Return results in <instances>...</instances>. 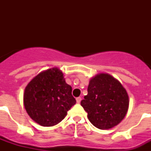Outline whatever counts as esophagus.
I'll use <instances>...</instances> for the list:
<instances>
[{"label": "esophagus", "mask_w": 151, "mask_h": 151, "mask_svg": "<svg viewBox=\"0 0 151 151\" xmlns=\"http://www.w3.org/2000/svg\"><path fill=\"white\" fill-rule=\"evenodd\" d=\"M81 101H82V98H81V97H77V98H76V102L78 103V104H79V103L81 102Z\"/></svg>", "instance_id": "34e87169"}]
</instances>
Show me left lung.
Here are the masks:
<instances>
[{
  "mask_svg": "<svg viewBox=\"0 0 151 151\" xmlns=\"http://www.w3.org/2000/svg\"><path fill=\"white\" fill-rule=\"evenodd\" d=\"M88 118L96 128L110 129L120 123L129 106L122 84L108 73H98L89 81L88 94L81 101Z\"/></svg>",
  "mask_w": 151,
  "mask_h": 151,
  "instance_id": "1",
  "label": "left lung"
}]
</instances>
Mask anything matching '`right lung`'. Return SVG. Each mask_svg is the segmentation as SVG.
I'll return each instance as SVG.
<instances>
[{"mask_svg": "<svg viewBox=\"0 0 151 151\" xmlns=\"http://www.w3.org/2000/svg\"><path fill=\"white\" fill-rule=\"evenodd\" d=\"M72 87L57 67L41 72L26 85L23 104L31 119L41 126L57 125L76 104Z\"/></svg>", "mask_w": 151, "mask_h": 151, "instance_id": "obj_1", "label": "right lung"}]
</instances>
